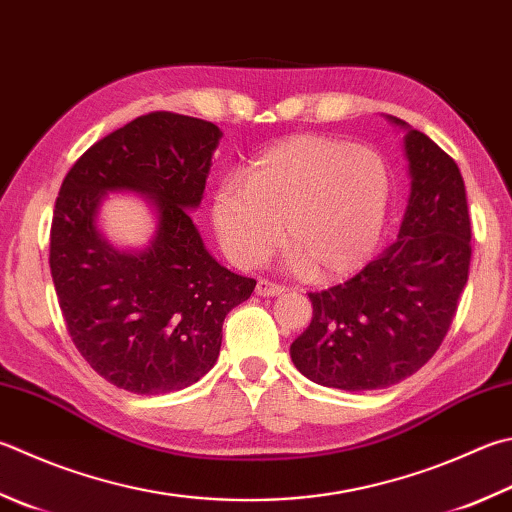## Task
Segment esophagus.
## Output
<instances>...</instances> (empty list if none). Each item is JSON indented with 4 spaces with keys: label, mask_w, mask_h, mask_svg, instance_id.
Wrapping results in <instances>:
<instances>
[{
    "label": "esophagus",
    "mask_w": 512,
    "mask_h": 512,
    "mask_svg": "<svg viewBox=\"0 0 512 512\" xmlns=\"http://www.w3.org/2000/svg\"><path fill=\"white\" fill-rule=\"evenodd\" d=\"M285 292V287L283 285H276V283H272V281H267V278H258V283H256V294L258 296H278V294H283Z\"/></svg>",
    "instance_id": "obj_1"
}]
</instances>
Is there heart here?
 Instances as JSON below:
<instances>
[{
	"label": "heart",
	"mask_w": 512,
	"mask_h": 512,
	"mask_svg": "<svg viewBox=\"0 0 512 512\" xmlns=\"http://www.w3.org/2000/svg\"><path fill=\"white\" fill-rule=\"evenodd\" d=\"M392 171L383 156L325 136L289 138L227 180L211 207L231 260L254 267L281 238L305 276L330 281L359 269L383 236Z\"/></svg>",
	"instance_id": "b5f03b06"
}]
</instances>
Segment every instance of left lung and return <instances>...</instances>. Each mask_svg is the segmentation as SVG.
I'll use <instances>...</instances> for the list:
<instances>
[{
  "label": "left lung",
  "instance_id": "obj_1",
  "mask_svg": "<svg viewBox=\"0 0 512 512\" xmlns=\"http://www.w3.org/2000/svg\"><path fill=\"white\" fill-rule=\"evenodd\" d=\"M406 131L410 196L397 240L341 285L310 292L312 323L289 347L307 379L347 392L408 379L439 350L468 283L470 216L457 162Z\"/></svg>",
  "mask_w": 512,
  "mask_h": 512
}]
</instances>
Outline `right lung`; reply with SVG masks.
<instances>
[{
  "label": "right lung",
  "mask_w": 512,
  "mask_h": 512,
  "mask_svg": "<svg viewBox=\"0 0 512 512\" xmlns=\"http://www.w3.org/2000/svg\"><path fill=\"white\" fill-rule=\"evenodd\" d=\"M223 131L156 111L98 140L55 200L51 276L66 330L102 379L133 394L200 381L220 354L225 316L252 296L254 278L207 252L189 211L205 196ZM147 197L157 231L142 250H118L97 225L106 193Z\"/></svg>",
  "instance_id": "add662e5"
}]
</instances>
